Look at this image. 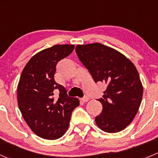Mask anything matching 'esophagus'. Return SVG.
I'll use <instances>...</instances> for the list:
<instances>
[{
  "label": "esophagus",
  "mask_w": 158,
  "mask_h": 158,
  "mask_svg": "<svg viewBox=\"0 0 158 158\" xmlns=\"http://www.w3.org/2000/svg\"><path fill=\"white\" fill-rule=\"evenodd\" d=\"M81 100L84 102H88V101L89 100V97H88V96H84V97H82V99H81Z\"/></svg>",
  "instance_id": "1"
}]
</instances>
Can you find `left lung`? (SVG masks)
Wrapping results in <instances>:
<instances>
[{
	"mask_svg": "<svg viewBox=\"0 0 158 158\" xmlns=\"http://www.w3.org/2000/svg\"><path fill=\"white\" fill-rule=\"evenodd\" d=\"M76 52L95 82L106 83L102 110L95 119L107 133L124 130L135 117L141 103L143 86L135 65L120 52L101 43L79 45Z\"/></svg>",
	"mask_w": 158,
	"mask_h": 158,
	"instance_id": "1",
	"label": "left lung"
}]
</instances>
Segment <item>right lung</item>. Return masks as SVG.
<instances>
[{"mask_svg": "<svg viewBox=\"0 0 158 158\" xmlns=\"http://www.w3.org/2000/svg\"><path fill=\"white\" fill-rule=\"evenodd\" d=\"M73 45H56L39 52L23 69L18 85V103L24 120L38 137L47 140L60 138L66 132L71 115L79 105L69 97L54 75L58 62L69 56ZM59 90V98L54 99Z\"/></svg>", "mask_w": 158, "mask_h": 158, "instance_id": "obj_1", "label": "right lung"}]
</instances>
